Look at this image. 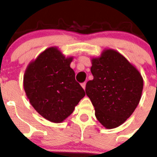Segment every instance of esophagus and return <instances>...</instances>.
<instances>
[{"label": "esophagus", "instance_id": "34e87169", "mask_svg": "<svg viewBox=\"0 0 157 157\" xmlns=\"http://www.w3.org/2000/svg\"><path fill=\"white\" fill-rule=\"evenodd\" d=\"M81 86H82V87H83V88H84V90H85V87H86V82H84V83H82Z\"/></svg>", "mask_w": 157, "mask_h": 157}]
</instances>
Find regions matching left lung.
<instances>
[{"mask_svg": "<svg viewBox=\"0 0 157 157\" xmlns=\"http://www.w3.org/2000/svg\"><path fill=\"white\" fill-rule=\"evenodd\" d=\"M94 79L87 81L86 94L91 99L95 117L107 129L117 128L133 113L142 97L143 79L124 56L105 49L91 59Z\"/></svg>", "mask_w": 157, "mask_h": 157, "instance_id": "obj_1", "label": "left lung"}]
</instances>
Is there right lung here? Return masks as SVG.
Returning a JSON list of instances; mask_svg holds the SVG:
<instances>
[{
	"instance_id": "right-lung-1",
	"label": "right lung",
	"mask_w": 157,
	"mask_h": 157,
	"mask_svg": "<svg viewBox=\"0 0 157 157\" xmlns=\"http://www.w3.org/2000/svg\"><path fill=\"white\" fill-rule=\"evenodd\" d=\"M67 57L57 47L41 52L26 68L23 77L25 92L32 106L48 121L61 123L85 95L70 67Z\"/></svg>"
}]
</instances>
